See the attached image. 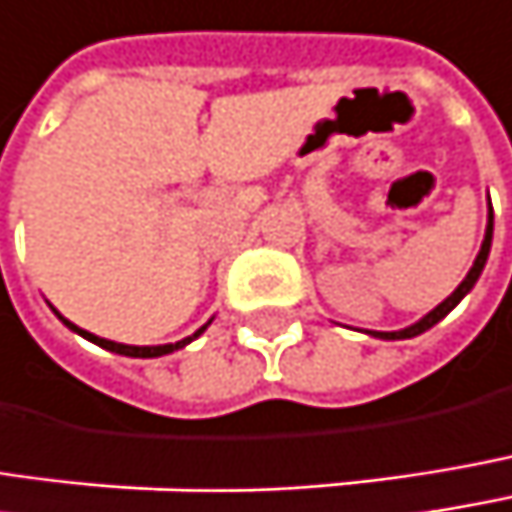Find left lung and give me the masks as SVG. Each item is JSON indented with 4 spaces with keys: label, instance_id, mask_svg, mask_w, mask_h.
Masks as SVG:
<instances>
[{
    "label": "left lung",
    "instance_id": "8db88e82",
    "mask_svg": "<svg viewBox=\"0 0 512 512\" xmlns=\"http://www.w3.org/2000/svg\"><path fill=\"white\" fill-rule=\"evenodd\" d=\"M489 246H492V208H489V222H487V234H484V243H481V252L475 257V263H472V269L466 272V278L460 281V287L440 302L431 313H425L419 322H413V325H407V328H401V331H366V334H372V337H381V340H410V337H419V334H425L428 328H434L440 319H445L457 304L463 302L466 296H469V290L478 284V278H481V272H484V266H487V257H489Z\"/></svg>",
    "mask_w": 512,
    "mask_h": 512
}]
</instances>
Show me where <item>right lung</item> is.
<instances>
[{"mask_svg":"<svg viewBox=\"0 0 512 512\" xmlns=\"http://www.w3.org/2000/svg\"><path fill=\"white\" fill-rule=\"evenodd\" d=\"M55 310V307H52ZM55 316L70 328V331H75L78 337H84V340H90V343H96V346H102V349H108V351H117V354H125V357H161V354H169V351H178V349H184L187 343H193L199 334H205V328L208 325H202L193 337H184V340H178V343H166V346H125V343H114V340H105V337H96V334H90V331H84V328H78V325H72L70 319H64L58 310H55Z\"/></svg>","mask_w":512,"mask_h":512,"instance_id":"1","label":"right lung"}]
</instances>
